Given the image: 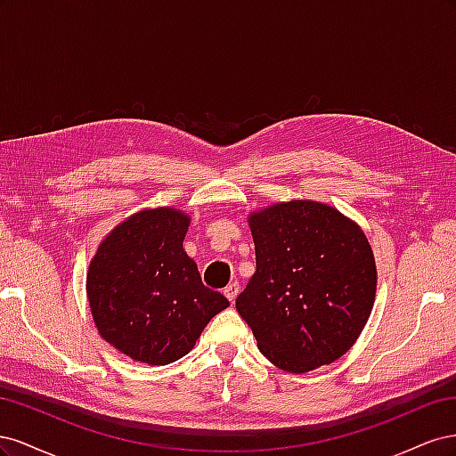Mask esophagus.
Segmentation results:
<instances>
[{"instance_id": "1", "label": "esophagus", "mask_w": 456, "mask_h": 456, "mask_svg": "<svg viewBox=\"0 0 456 456\" xmlns=\"http://www.w3.org/2000/svg\"><path fill=\"white\" fill-rule=\"evenodd\" d=\"M224 295L228 297V300H230V302L236 300V297L240 295V283H238V281L230 283V285L224 289Z\"/></svg>"}]
</instances>
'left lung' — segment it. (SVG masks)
I'll list each match as a JSON object with an SVG mask.
<instances>
[{
    "mask_svg": "<svg viewBox=\"0 0 456 456\" xmlns=\"http://www.w3.org/2000/svg\"><path fill=\"white\" fill-rule=\"evenodd\" d=\"M256 272L236 300L270 363L308 372L346 354L369 320L377 265L360 224L291 200L249 215Z\"/></svg>",
    "mask_w": 456,
    "mask_h": 456,
    "instance_id": "obj_1",
    "label": "left lung"
}]
</instances>
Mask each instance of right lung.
I'll use <instances>...</instances> for the list:
<instances>
[{
  "mask_svg": "<svg viewBox=\"0 0 456 456\" xmlns=\"http://www.w3.org/2000/svg\"><path fill=\"white\" fill-rule=\"evenodd\" d=\"M190 216L156 207L127 216L89 262L87 298L99 335L131 360L167 365L196 346L201 330L230 306L201 283L184 247Z\"/></svg>",
  "mask_w": 456,
  "mask_h": 456,
  "instance_id": "right-lung-1",
  "label": "right lung"
}]
</instances>
